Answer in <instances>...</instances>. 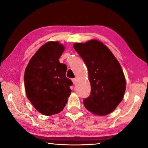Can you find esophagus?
Instances as JSON below:
<instances>
[{"instance_id": "1", "label": "esophagus", "mask_w": 148, "mask_h": 148, "mask_svg": "<svg viewBox=\"0 0 148 148\" xmlns=\"http://www.w3.org/2000/svg\"><path fill=\"white\" fill-rule=\"evenodd\" d=\"M72 82H73V84H76L77 81V77H75V78L72 79Z\"/></svg>"}]
</instances>
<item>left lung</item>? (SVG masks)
Masks as SVG:
<instances>
[{
  "instance_id": "obj_1",
  "label": "left lung",
  "mask_w": 148,
  "mask_h": 148,
  "mask_svg": "<svg viewBox=\"0 0 148 148\" xmlns=\"http://www.w3.org/2000/svg\"><path fill=\"white\" fill-rule=\"evenodd\" d=\"M73 46L88 70L91 90L84 100L85 107L98 116L110 114L121 102L126 89L121 65L108 47L97 40Z\"/></svg>"
}]
</instances>
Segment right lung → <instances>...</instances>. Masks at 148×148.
Returning a JSON list of instances; mask_svg holds the SVG:
<instances>
[{
	"label": "right lung",
	"instance_id": "right-lung-1",
	"mask_svg": "<svg viewBox=\"0 0 148 148\" xmlns=\"http://www.w3.org/2000/svg\"><path fill=\"white\" fill-rule=\"evenodd\" d=\"M64 50L59 42H47L32 56L25 71L27 99L45 116L61 112L71 93L73 84L66 77V65L59 60Z\"/></svg>",
	"mask_w": 148,
	"mask_h": 148
}]
</instances>
